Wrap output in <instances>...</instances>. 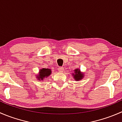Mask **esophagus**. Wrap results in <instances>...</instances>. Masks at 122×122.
<instances>
[{
	"instance_id": "obj_1",
	"label": "esophagus",
	"mask_w": 122,
	"mask_h": 122,
	"mask_svg": "<svg viewBox=\"0 0 122 122\" xmlns=\"http://www.w3.org/2000/svg\"><path fill=\"white\" fill-rule=\"evenodd\" d=\"M58 71H60V72H63L64 71V68L62 67H60L58 68Z\"/></svg>"
}]
</instances>
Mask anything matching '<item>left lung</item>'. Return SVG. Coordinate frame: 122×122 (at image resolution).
I'll return each instance as SVG.
<instances>
[{"label":"left lung","instance_id":"obj_1","mask_svg":"<svg viewBox=\"0 0 122 122\" xmlns=\"http://www.w3.org/2000/svg\"><path fill=\"white\" fill-rule=\"evenodd\" d=\"M74 71L76 72H75V74H73V76H74V78L76 79V80L77 81L80 80H81L82 78H83V75L80 73V71L79 70L76 69Z\"/></svg>","mask_w":122,"mask_h":122}]
</instances>
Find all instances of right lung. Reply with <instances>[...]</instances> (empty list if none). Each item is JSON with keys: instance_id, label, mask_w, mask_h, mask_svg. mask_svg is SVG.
Masks as SVG:
<instances>
[{"instance_id": "obj_1", "label": "right lung", "mask_w": 122, "mask_h": 122, "mask_svg": "<svg viewBox=\"0 0 122 122\" xmlns=\"http://www.w3.org/2000/svg\"><path fill=\"white\" fill-rule=\"evenodd\" d=\"M51 70L48 68H42L39 71V74L38 76V79L43 80L45 77H48L49 75L51 74Z\"/></svg>"}]
</instances>
